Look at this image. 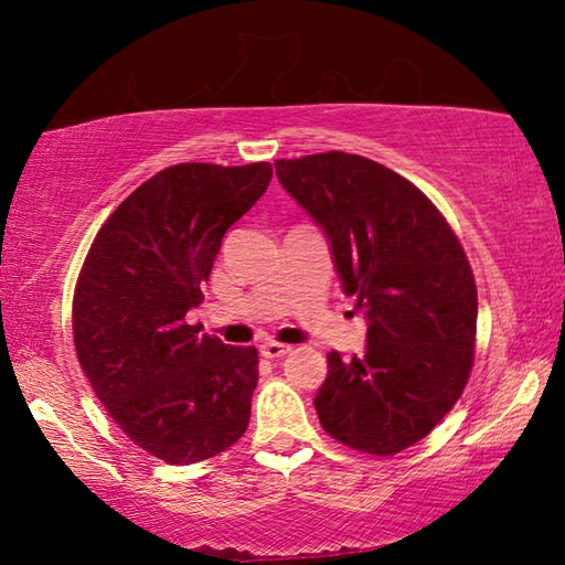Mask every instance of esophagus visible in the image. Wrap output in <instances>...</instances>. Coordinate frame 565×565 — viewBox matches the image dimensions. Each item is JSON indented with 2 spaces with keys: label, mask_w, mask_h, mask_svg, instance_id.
I'll use <instances>...</instances> for the list:
<instances>
[{
  "label": "esophagus",
  "mask_w": 565,
  "mask_h": 565,
  "mask_svg": "<svg viewBox=\"0 0 565 565\" xmlns=\"http://www.w3.org/2000/svg\"><path fill=\"white\" fill-rule=\"evenodd\" d=\"M286 353H291V347H286V343L269 341V343H264V347H262L264 359H281V356H286Z\"/></svg>",
  "instance_id": "esophagus-1"
}]
</instances>
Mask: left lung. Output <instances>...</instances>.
Returning <instances> with one entry per match:
<instances>
[{
	"label": "left lung",
	"mask_w": 565,
	"mask_h": 565,
	"mask_svg": "<svg viewBox=\"0 0 565 565\" xmlns=\"http://www.w3.org/2000/svg\"><path fill=\"white\" fill-rule=\"evenodd\" d=\"M274 167L323 226L343 291L369 321L361 356H327L313 398L323 431L353 451L394 456L441 424L471 376V264L431 199L379 161L327 151Z\"/></svg>",
	"instance_id": "obj_1"
}]
</instances>
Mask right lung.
Returning <instances> with one entry per match:
<instances>
[{"instance_id": "add662e5", "label": "right lung", "mask_w": 565, "mask_h": 565, "mask_svg": "<svg viewBox=\"0 0 565 565\" xmlns=\"http://www.w3.org/2000/svg\"><path fill=\"white\" fill-rule=\"evenodd\" d=\"M271 174L269 161L161 169L114 209L82 264L76 359L114 424L164 463L206 461L248 426L259 351L199 333L186 311Z\"/></svg>"}]
</instances>
